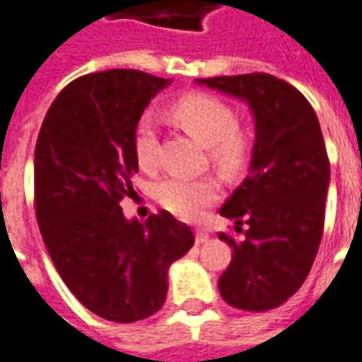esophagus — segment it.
<instances>
[{
  "instance_id": "esophagus-1",
  "label": "esophagus",
  "mask_w": 362,
  "mask_h": 362,
  "mask_svg": "<svg viewBox=\"0 0 362 362\" xmlns=\"http://www.w3.org/2000/svg\"><path fill=\"white\" fill-rule=\"evenodd\" d=\"M207 240H209V235H207L205 230H199V228H197V230H196V244H205Z\"/></svg>"
}]
</instances>
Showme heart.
I'll return each mask as SVG.
<instances>
[{
	"instance_id": "1",
	"label": "heart",
	"mask_w": 362,
	"mask_h": 362,
	"mask_svg": "<svg viewBox=\"0 0 362 362\" xmlns=\"http://www.w3.org/2000/svg\"><path fill=\"white\" fill-rule=\"evenodd\" d=\"M170 118L180 124L196 141L207 147V155L221 173L235 176L250 158V135L236 126L235 110L207 93H189L168 108ZM134 155L141 170H153L157 163V132L153 119L141 118L135 126ZM221 197V184L213 176L180 178L166 176L155 186V199L176 217L199 219Z\"/></svg>"
}]
</instances>
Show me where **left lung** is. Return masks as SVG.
<instances>
[{
  "mask_svg": "<svg viewBox=\"0 0 362 362\" xmlns=\"http://www.w3.org/2000/svg\"><path fill=\"white\" fill-rule=\"evenodd\" d=\"M250 106L256 122L250 174L221 215L244 240L225 233L233 259L219 277L223 300L248 312L277 308L300 288L316 258L329 186L324 135L300 90L267 74L197 79Z\"/></svg>",
  "mask_w": 362,
  "mask_h": 362,
  "instance_id": "1",
  "label": "left lung"
}]
</instances>
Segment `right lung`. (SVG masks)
Here are the masks:
<instances>
[{
    "label": "right lung",
    "mask_w": 362,
    "mask_h": 362,
    "mask_svg": "<svg viewBox=\"0 0 362 362\" xmlns=\"http://www.w3.org/2000/svg\"><path fill=\"white\" fill-rule=\"evenodd\" d=\"M168 79L108 69L83 75L52 103L35 149V207L59 277L96 316L118 324L165 304L168 267L194 233L168 211L127 221L134 196L135 126Z\"/></svg>",
    "instance_id": "add662e5"
}]
</instances>
